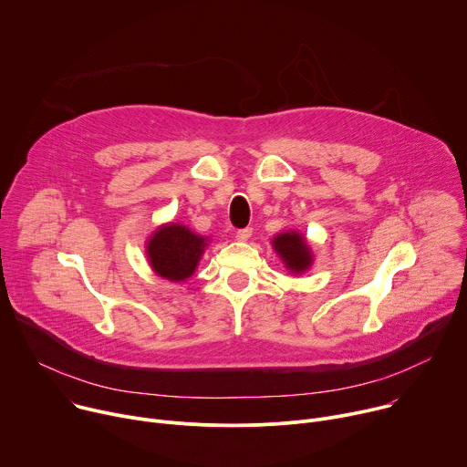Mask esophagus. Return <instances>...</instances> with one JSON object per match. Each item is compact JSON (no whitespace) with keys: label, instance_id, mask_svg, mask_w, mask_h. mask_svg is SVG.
I'll return each instance as SVG.
<instances>
[{"label":"esophagus","instance_id":"1","mask_svg":"<svg viewBox=\"0 0 467 467\" xmlns=\"http://www.w3.org/2000/svg\"><path fill=\"white\" fill-rule=\"evenodd\" d=\"M251 234H253V229H251V227H245V229H238V231L234 233L236 240H240V242H245V240H249V238H251Z\"/></svg>","mask_w":467,"mask_h":467}]
</instances>
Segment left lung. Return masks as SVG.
Segmentation results:
<instances>
[{
    "label": "left lung",
    "mask_w": 467,
    "mask_h": 467,
    "mask_svg": "<svg viewBox=\"0 0 467 467\" xmlns=\"http://www.w3.org/2000/svg\"><path fill=\"white\" fill-rule=\"evenodd\" d=\"M272 245L292 274H303L310 268L314 260L310 245L306 244V238L297 231L277 234L272 240Z\"/></svg>",
    "instance_id": "8db88e82"
}]
</instances>
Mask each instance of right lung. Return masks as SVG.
Listing matches in <instances>:
<instances>
[{
	"label": "right lung",
	"mask_w": 467,
	"mask_h": 467,
	"mask_svg": "<svg viewBox=\"0 0 467 467\" xmlns=\"http://www.w3.org/2000/svg\"><path fill=\"white\" fill-rule=\"evenodd\" d=\"M205 247L207 238L195 234L186 225L168 223L153 233L146 253L159 277L179 283L193 275Z\"/></svg>",
	"instance_id": "1"
}]
</instances>
